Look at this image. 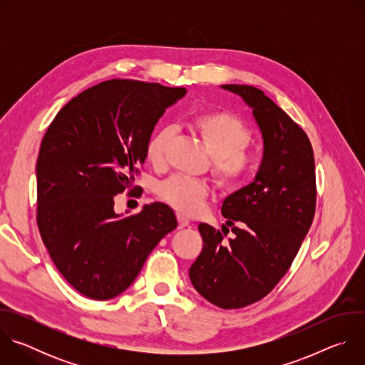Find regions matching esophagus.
<instances>
[{
  "label": "esophagus",
  "mask_w": 365,
  "mask_h": 365,
  "mask_svg": "<svg viewBox=\"0 0 365 365\" xmlns=\"http://www.w3.org/2000/svg\"><path fill=\"white\" fill-rule=\"evenodd\" d=\"M178 222H179V228H185L189 225V220L180 214H178Z\"/></svg>",
  "instance_id": "1"
}]
</instances>
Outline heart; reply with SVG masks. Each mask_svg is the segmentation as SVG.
Returning a JSON list of instances; mask_svg holds the SVG:
<instances>
[{
	"label": "heart",
	"mask_w": 365,
	"mask_h": 365,
	"mask_svg": "<svg viewBox=\"0 0 365 365\" xmlns=\"http://www.w3.org/2000/svg\"><path fill=\"white\" fill-rule=\"evenodd\" d=\"M192 127L214 159V175L220 183L238 186L254 175L257 160L254 154L247 151L251 131L237 115L227 111L202 113L192 118ZM172 137L173 130L170 127H162L153 133L145 144V159L150 165L159 168L165 163ZM155 192L180 214L196 215L202 211L210 189L200 180L173 176L162 182Z\"/></svg>",
	"instance_id": "heart-1"
}]
</instances>
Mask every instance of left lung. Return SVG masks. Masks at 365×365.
Returning a JSON list of instances; mask_svg holds the SVG:
<instances>
[{"instance_id": "1", "label": "left lung", "mask_w": 365, "mask_h": 365, "mask_svg": "<svg viewBox=\"0 0 365 365\" xmlns=\"http://www.w3.org/2000/svg\"><path fill=\"white\" fill-rule=\"evenodd\" d=\"M252 110L263 137L254 180L224 199L225 230L199 224L203 248L189 269L193 287L222 309H240L267 296L286 274L317 207L315 159L306 133L250 85H221Z\"/></svg>"}]
</instances>
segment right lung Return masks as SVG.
Masks as SVG:
<instances>
[{
	"label": "right lung",
	"instance_id": "obj_1",
	"mask_svg": "<svg viewBox=\"0 0 365 365\" xmlns=\"http://www.w3.org/2000/svg\"><path fill=\"white\" fill-rule=\"evenodd\" d=\"M186 92L128 79L101 82L71 99L41 140L38 231L61 274L89 299L108 300L128 289L153 248L178 227L166 203L120 215L114 196L133 186L155 124Z\"/></svg>",
	"mask_w": 365,
	"mask_h": 365
}]
</instances>
